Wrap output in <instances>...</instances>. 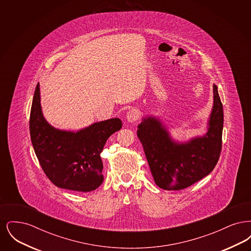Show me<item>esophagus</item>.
Returning a JSON list of instances; mask_svg holds the SVG:
<instances>
[{
	"label": "esophagus",
	"instance_id": "esophagus-1",
	"mask_svg": "<svg viewBox=\"0 0 251 251\" xmlns=\"http://www.w3.org/2000/svg\"><path fill=\"white\" fill-rule=\"evenodd\" d=\"M139 119H140V112L137 109H134V108L131 109L126 114V120L128 122L132 123V122H135L136 120H138Z\"/></svg>",
	"mask_w": 251,
	"mask_h": 251
}]
</instances>
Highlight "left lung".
I'll return each mask as SVG.
<instances>
[{"label":"left lung","instance_id":"left-lung-1","mask_svg":"<svg viewBox=\"0 0 251 251\" xmlns=\"http://www.w3.org/2000/svg\"><path fill=\"white\" fill-rule=\"evenodd\" d=\"M214 103L207 131L179 143L172 139L167 126L153 116L144 117L137 136L143 146L156 184L165 190L184 189L209 175L215 168L222 147L223 106L214 84Z\"/></svg>","mask_w":251,"mask_h":251}]
</instances>
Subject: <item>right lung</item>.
I'll use <instances>...</instances> for the list:
<instances>
[{"mask_svg":"<svg viewBox=\"0 0 251 251\" xmlns=\"http://www.w3.org/2000/svg\"><path fill=\"white\" fill-rule=\"evenodd\" d=\"M120 119L95 122L79 131L60 130L45 120L37 84L30 114L33 148L44 173L59 188L90 192L103 181L100 153L108 138L120 131Z\"/></svg>","mask_w":251,"mask_h":251,"instance_id":"obj_1","label":"right lung"}]
</instances>
